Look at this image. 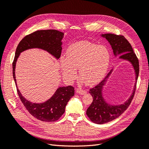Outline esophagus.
<instances>
[{
  "instance_id": "esophagus-1",
  "label": "esophagus",
  "mask_w": 149,
  "mask_h": 149,
  "mask_svg": "<svg viewBox=\"0 0 149 149\" xmlns=\"http://www.w3.org/2000/svg\"><path fill=\"white\" fill-rule=\"evenodd\" d=\"M76 91V93L79 94H81V95H84V94L86 93V91L82 89H77Z\"/></svg>"
}]
</instances>
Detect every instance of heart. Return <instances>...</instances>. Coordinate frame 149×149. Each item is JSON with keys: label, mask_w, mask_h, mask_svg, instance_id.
<instances>
[{"label": "heart", "mask_w": 149, "mask_h": 149, "mask_svg": "<svg viewBox=\"0 0 149 149\" xmlns=\"http://www.w3.org/2000/svg\"><path fill=\"white\" fill-rule=\"evenodd\" d=\"M66 58L61 56L60 65L66 78L73 81L77 76V70L84 83L94 85L103 79L109 67L111 55L102 45L88 41H79L68 48Z\"/></svg>", "instance_id": "b5f03b06"}]
</instances>
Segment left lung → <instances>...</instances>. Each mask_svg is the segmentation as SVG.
I'll return each instance as SVG.
<instances>
[{
    "mask_svg": "<svg viewBox=\"0 0 149 149\" xmlns=\"http://www.w3.org/2000/svg\"><path fill=\"white\" fill-rule=\"evenodd\" d=\"M102 37H104L111 45L113 49L114 55L117 56L121 54L120 58L126 60L131 63L136 73V83L133 89L132 95L129 100L124 104L118 106L110 105L106 102L102 97V88L106 82V80L111 74L112 70L107 74L102 81L96 86L89 89V93L91 94L93 98L91 104L86 111V114L89 119L93 123L102 124L109 123L110 121L118 118L127 109L134 96L136 89L137 81L139 73V63L138 58L133 51L131 45L124 36L118 35L113 33L102 34Z\"/></svg>",
    "mask_w": 149,
    "mask_h": 149,
    "instance_id": "left-lung-1",
    "label": "left lung"
}]
</instances>
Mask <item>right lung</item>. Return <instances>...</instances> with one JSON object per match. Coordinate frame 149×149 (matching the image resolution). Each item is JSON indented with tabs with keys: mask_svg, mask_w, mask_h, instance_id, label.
<instances>
[{
	"mask_svg": "<svg viewBox=\"0 0 149 149\" xmlns=\"http://www.w3.org/2000/svg\"><path fill=\"white\" fill-rule=\"evenodd\" d=\"M63 36L64 33L56 30H37L25 36L18 45L12 63L13 77L22 102L31 116L44 122H54L61 118L65 112L68 102L74 95V88L71 86L60 87L46 102L40 104L31 102L22 96L17 88L15 75L16 61L21 52L35 48L44 49L58 59L61 56V40Z\"/></svg>",
	"mask_w": 149,
	"mask_h": 149,
	"instance_id": "obj_1",
	"label": "right lung"
}]
</instances>
